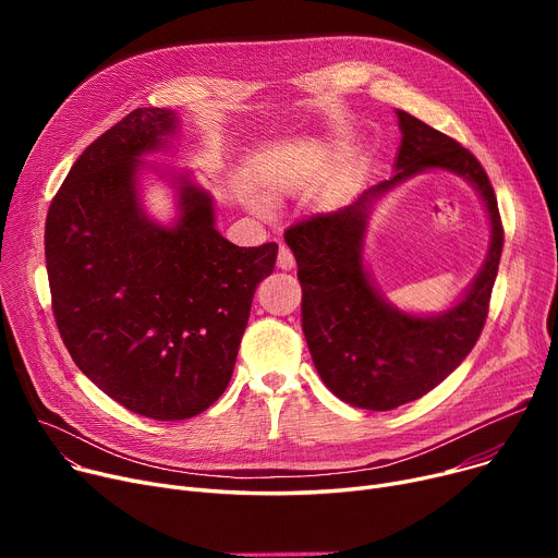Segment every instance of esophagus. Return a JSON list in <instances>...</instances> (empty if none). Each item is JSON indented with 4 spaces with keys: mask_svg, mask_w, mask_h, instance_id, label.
<instances>
[{
    "mask_svg": "<svg viewBox=\"0 0 558 558\" xmlns=\"http://www.w3.org/2000/svg\"><path fill=\"white\" fill-rule=\"evenodd\" d=\"M296 267V257H294V253H291L287 246H280V251H278V269H282V271H291Z\"/></svg>",
    "mask_w": 558,
    "mask_h": 558,
    "instance_id": "34e87169",
    "label": "esophagus"
}]
</instances>
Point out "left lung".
Returning a JSON list of instances; mask_svg holds the SVG:
<instances>
[{
	"label": "left lung",
	"instance_id": "1",
	"mask_svg": "<svg viewBox=\"0 0 558 558\" xmlns=\"http://www.w3.org/2000/svg\"><path fill=\"white\" fill-rule=\"evenodd\" d=\"M402 142L391 181L364 190L345 208L296 221L284 232L303 289V332L314 366L343 402L389 412L418 400L468 357L488 316L505 244L493 185L480 160L446 133L396 110ZM427 168H444L476 185L492 219L487 262L466 294L441 315L418 317L391 306L363 269L361 248L372 205Z\"/></svg>",
	"mask_w": 558,
	"mask_h": 558
}]
</instances>
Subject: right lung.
Returning <instances> with one entry per match:
<instances>
[{
    "mask_svg": "<svg viewBox=\"0 0 558 558\" xmlns=\"http://www.w3.org/2000/svg\"><path fill=\"white\" fill-rule=\"evenodd\" d=\"M179 129L167 108H137L78 156L56 192L45 257L58 332L74 364L112 400L156 421H185L226 391L257 284L278 244L234 246L213 196L175 175L179 219H149L140 156Z\"/></svg>",
    "mask_w": 558,
    "mask_h": 558,
    "instance_id": "add662e5",
    "label": "right lung"
}]
</instances>
